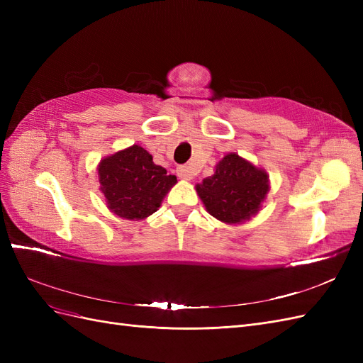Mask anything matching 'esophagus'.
<instances>
[{"label":"esophagus","instance_id":"obj_1","mask_svg":"<svg viewBox=\"0 0 363 363\" xmlns=\"http://www.w3.org/2000/svg\"><path fill=\"white\" fill-rule=\"evenodd\" d=\"M177 175L182 180H192V172L188 167H179L177 168Z\"/></svg>","mask_w":363,"mask_h":363}]
</instances>
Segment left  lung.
<instances>
[{"label": "left lung", "instance_id": "8db88e82", "mask_svg": "<svg viewBox=\"0 0 363 363\" xmlns=\"http://www.w3.org/2000/svg\"><path fill=\"white\" fill-rule=\"evenodd\" d=\"M206 211L224 224H242L255 218L269 191V175L238 152H228L215 172L195 184Z\"/></svg>", "mask_w": 363, "mask_h": 363}]
</instances>
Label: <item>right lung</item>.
<instances>
[{"label": "right lung", "instance_id": "right-lung-1", "mask_svg": "<svg viewBox=\"0 0 363 363\" xmlns=\"http://www.w3.org/2000/svg\"><path fill=\"white\" fill-rule=\"evenodd\" d=\"M100 191L107 208L116 216L140 221L157 212L172 186L175 175L152 162V156L140 145H131L98 163Z\"/></svg>", "mask_w": 363, "mask_h": 363}]
</instances>
